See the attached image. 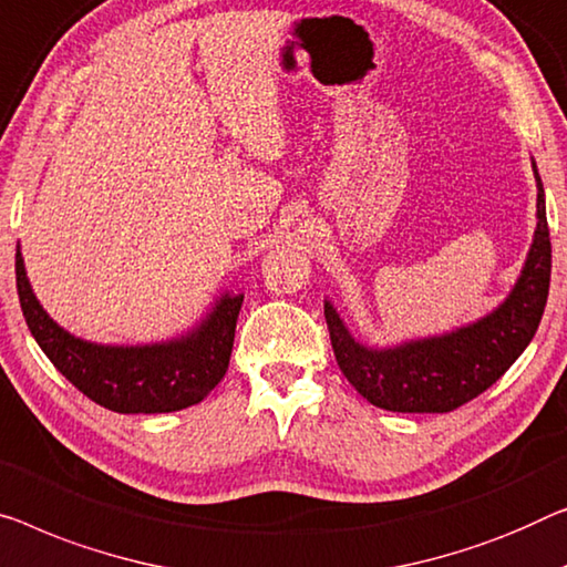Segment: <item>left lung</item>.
Wrapping results in <instances>:
<instances>
[{
    "instance_id": "8db88e82",
    "label": "left lung",
    "mask_w": 567,
    "mask_h": 567,
    "mask_svg": "<svg viewBox=\"0 0 567 567\" xmlns=\"http://www.w3.org/2000/svg\"><path fill=\"white\" fill-rule=\"evenodd\" d=\"M537 181V226L525 265L506 298L471 323L435 336L371 346L359 341L326 298V323L338 367L364 400L392 412H451L486 392L522 357L543 320L550 290V229Z\"/></svg>"
}]
</instances>
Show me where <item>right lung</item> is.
<instances>
[{"mask_svg":"<svg viewBox=\"0 0 567 567\" xmlns=\"http://www.w3.org/2000/svg\"><path fill=\"white\" fill-rule=\"evenodd\" d=\"M22 316L53 367L101 408L122 415L175 412L206 400L229 369L244 292L224 290L196 326L165 341L96 343L58 326L28 280L22 251L14 257Z\"/></svg>","mask_w":567,"mask_h":567,"instance_id":"1","label":"right lung"}]
</instances>
